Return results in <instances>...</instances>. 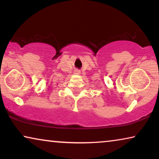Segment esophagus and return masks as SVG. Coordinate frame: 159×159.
Returning a JSON list of instances; mask_svg holds the SVG:
<instances>
[{
    "mask_svg": "<svg viewBox=\"0 0 159 159\" xmlns=\"http://www.w3.org/2000/svg\"><path fill=\"white\" fill-rule=\"evenodd\" d=\"M76 74H77V75H80V71H76Z\"/></svg>",
    "mask_w": 159,
    "mask_h": 159,
    "instance_id": "obj_1",
    "label": "esophagus"
}]
</instances>
